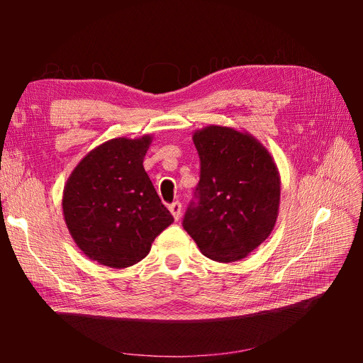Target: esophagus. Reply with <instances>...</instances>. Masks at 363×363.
Wrapping results in <instances>:
<instances>
[{"label": "esophagus", "mask_w": 363, "mask_h": 363, "mask_svg": "<svg viewBox=\"0 0 363 363\" xmlns=\"http://www.w3.org/2000/svg\"><path fill=\"white\" fill-rule=\"evenodd\" d=\"M168 209H169V212H172L173 218H174L176 221L181 218V213H182V206H181V203H179V201H174L173 204H169V206H168Z\"/></svg>", "instance_id": "esophagus-1"}]
</instances>
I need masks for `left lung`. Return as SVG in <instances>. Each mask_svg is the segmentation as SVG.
Listing matches in <instances>:
<instances>
[{"mask_svg":"<svg viewBox=\"0 0 363 363\" xmlns=\"http://www.w3.org/2000/svg\"><path fill=\"white\" fill-rule=\"evenodd\" d=\"M201 160L184 229L206 257L242 260L274 229L281 176L272 154L256 137L233 126L209 125L191 135Z\"/></svg>","mask_w":363,"mask_h":363,"instance_id":"left-lung-1","label":"left lung"}]
</instances>
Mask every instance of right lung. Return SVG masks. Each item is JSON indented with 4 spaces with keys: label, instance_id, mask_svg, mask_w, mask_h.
Returning <instances> with one entry per match:
<instances>
[{
    "label": "right lung",
    "instance_id": "right-lung-1",
    "mask_svg": "<svg viewBox=\"0 0 363 363\" xmlns=\"http://www.w3.org/2000/svg\"><path fill=\"white\" fill-rule=\"evenodd\" d=\"M151 134L118 137L89 151L68 176L64 220L74 243L99 265L126 268L148 256L173 223L143 168Z\"/></svg>",
    "mask_w": 363,
    "mask_h": 363
}]
</instances>
